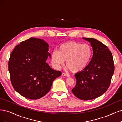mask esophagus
Listing matches in <instances>:
<instances>
[{
    "label": "esophagus",
    "instance_id": "esophagus-1",
    "mask_svg": "<svg viewBox=\"0 0 122 122\" xmlns=\"http://www.w3.org/2000/svg\"><path fill=\"white\" fill-rule=\"evenodd\" d=\"M62 75L64 76H66V77H70L69 74H67V73H62Z\"/></svg>",
    "mask_w": 122,
    "mask_h": 122
}]
</instances>
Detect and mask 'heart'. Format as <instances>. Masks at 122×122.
I'll use <instances>...</instances> for the list:
<instances>
[{
    "instance_id": "obj_1",
    "label": "heart",
    "mask_w": 122,
    "mask_h": 122,
    "mask_svg": "<svg viewBox=\"0 0 122 122\" xmlns=\"http://www.w3.org/2000/svg\"><path fill=\"white\" fill-rule=\"evenodd\" d=\"M92 54V50L89 45L71 41L62 44L58 47L57 51H53L51 59L55 68L60 69L66 61V65L70 71L77 73L87 67Z\"/></svg>"
}]
</instances>
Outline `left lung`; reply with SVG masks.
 Listing matches in <instances>:
<instances>
[{
  "label": "left lung",
  "mask_w": 122,
  "mask_h": 122,
  "mask_svg": "<svg viewBox=\"0 0 122 122\" xmlns=\"http://www.w3.org/2000/svg\"><path fill=\"white\" fill-rule=\"evenodd\" d=\"M83 39L91 43L93 55L87 67L75 74L76 83L72 91L78 98L89 100L99 97L107 90L114 66L112 53L107 47L95 39Z\"/></svg>",
  "instance_id": "1"
}]
</instances>
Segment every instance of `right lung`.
<instances>
[{
    "label": "right lung",
    "instance_id": "right-lung-1",
    "mask_svg": "<svg viewBox=\"0 0 122 122\" xmlns=\"http://www.w3.org/2000/svg\"><path fill=\"white\" fill-rule=\"evenodd\" d=\"M49 45L43 40L31 38L21 42L11 53L8 69L12 86L27 99H38L50 91L53 80L61 75L46 62Z\"/></svg>",
    "mask_w": 122,
    "mask_h": 122
}]
</instances>
